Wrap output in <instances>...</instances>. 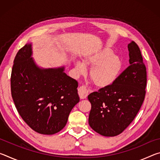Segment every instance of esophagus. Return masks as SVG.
<instances>
[{"instance_id":"obj_1","label":"esophagus","mask_w":160,"mask_h":160,"mask_svg":"<svg viewBox=\"0 0 160 160\" xmlns=\"http://www.w3.org/2000/svg\"><path fill=\"white\" fill-rule=\"evenodd\" d=\"M78 95L80 99H85L88 95V90L85 86L82 85L78 88Z\"/></svg>"}]
</instances>
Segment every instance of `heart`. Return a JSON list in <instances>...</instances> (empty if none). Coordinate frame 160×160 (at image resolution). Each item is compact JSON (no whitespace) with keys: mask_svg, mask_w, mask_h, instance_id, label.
Masks as SVG:
<instances>
[{"mask_svg":"<svg viewBox=\"0 0 160 160\" xmlns=\"http://www.w3.org/2000/svg\"><path fill=\"white\" fill-rule=\"evenodd\" d=\"M83 63L77 62L75 69L79 74L85 72V66L92 67L90 78L97 88H105L114 83L123 68L120 56L112 54L109 48L94 51L83 57Z\"/></svg>","mask_w":160,"mask_h":160,"instance_id":"1","label":"heart"}]
</instances>
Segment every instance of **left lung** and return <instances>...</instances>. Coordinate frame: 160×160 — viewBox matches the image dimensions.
<instances>
[{
    "label": "left lung",
    "mask_w": 160,
    "mask_h": 160,
    "mask_svg": "<svg viewBox=\"0 0 160 160\" xmlns=\"http://www.w3.org/2000/svg\"><path fill=\"white\" fill-rule=\"evenodd\" d=\"M128 48L130 66L112 85L88 95L92 105L89 124L104 136L121 133L134 120L145 97L147 71L141 52L135 42Z\"/></svg>",
    "instance_id": "8db88e82"
}]
</instances>
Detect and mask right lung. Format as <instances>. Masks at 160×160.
I'll list each match as a JSON object with an SVG mask.
<instances>
[{
    "label": "right lung",
    "mask_w": 160,
    "mask_h": 160,
    "mask_svg": "<svg viewBox=\"0 0 160 160\" xmlns=\"http://www.w3.org/2000/svg\"><path fill=\"white\" fill-rule=\"evenodd\" d=\"M32 44L21 48L14 59L10 86L19 114L39 133L52 135L66 125L70 112L80 101L78 83L64 67L42 69L31 57Z\"/></svg>",
    "instance_id": "right-lung-1"
}]
</instances>
